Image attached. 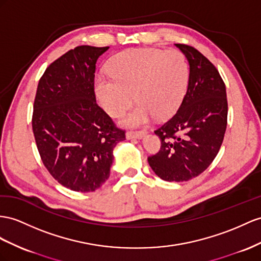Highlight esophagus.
<instances>
[{"instance_id":"esophagus-1","label":"esophagus","mask_w":261,"mask_h":261,"mask_svg":"<svg viewBox=\"0 0 261 261\" xmlns=\"http://www.w3.org/2000/svg\"><path fill=\"white\" fill-rule=\"evenodd\" d=\"M145 133L146 132H144V131H138V132H126V135H125V138L128 139V140H130V139H142L144 136H145Z\"/></svg>"}]
</instances>
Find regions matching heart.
Masks as SVG:
<instances>
[{"mask_svg": "<svg viewBox=\"0 0 261 261\" xmlns=\"http://www.w3.org/2000/svg\"><path fill=\"white\" fill-rule=\"evenodd\" d=\"M107 70L110 77L95 79L97 97L105 111L118 117L135 100L139 105L120 119L129 128L141 126L154 117L168 119L181 106L188 90L190 68L179 50L138 48L113 56Z\"/></svg>", "mask_w": 261, "mask_h": 261, "instance_id": "b5f03b06", "label": "heart"}]
</instances>
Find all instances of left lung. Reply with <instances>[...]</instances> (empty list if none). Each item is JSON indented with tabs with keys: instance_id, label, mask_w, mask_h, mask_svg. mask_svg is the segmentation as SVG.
Wrapping results in <instances>:
<instances>
[{
	"instance_id": "obj_1",
	"label": "left lung",
	"mask_w": 261,
	"mask_h": 261,
	"mask_svg": "<svg viewBox=\"0 0 261 261\" xmlns=\"http://www.w3.org/2000/svg\"><path fill=\"white\" fill-rule=\"evenodd\" d=\"M190 65L188 91L177 112L154 131L161 150L148 158L153 172L168 182H185L216 158L227 125L226 87L208 59L192 46L175 44Z\"/></svg>"
}]
</instances>
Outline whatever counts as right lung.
Instances as JSON below:
<instances>
[{"label": "right lung", "mask_w": 261, "mask_h": 261, "mask_svg": "<svg viewBox=\"0 0 261 261\" xmlns=\"http://www.w3.org/2000/svg\"><path fill=\"white\" fill-rule=\"evenodd\" d=\"M107 47L82 45L50 64L38 83L33 132L42 161L65 188L88 193L110 175L113 149L125 140L96 102V63Z\"/></svg>", "instance_id": "obj_1"}]
</instances>
